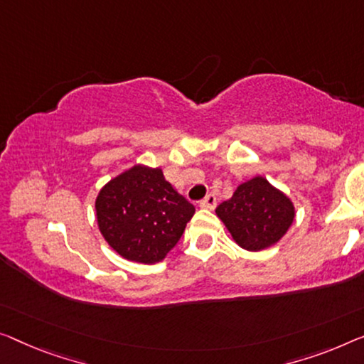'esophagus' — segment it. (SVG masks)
<instances>
[{"label": "esophagus", "instance_id": "esophagus-1", "mask_svg": "<svg viewBox=\"0 0 364 364\" xmlns=\"http://www.w3.org/2000/svg\"><path fill=\"white\" fill-rule=\"evenodd\" d=\"M215 204H217V198H215L214 193L208 194V196H205V198L199 203L200 208H204V209H214Z\"/></svg>", "mask_w": 364, "mask_h": 364}]
</instances>
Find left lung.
I'll return each instance as SVG.
<instances>
[{"label": "left lung", "mask_w": 364, "mask_h": 364, "mask_svg": "<svg viewBox=\"0 0 364 364\" xmlns=\"http://www.w3.org/2000/svg\"><path fill=\"white\" fill-rule=\"evenodd\" d=\"M215 213L238 245L250 252L274 245L294 220L291 199L263 176L240 184Z\"/></svg>", "instance_id": "8db88e82"}]
</instances>
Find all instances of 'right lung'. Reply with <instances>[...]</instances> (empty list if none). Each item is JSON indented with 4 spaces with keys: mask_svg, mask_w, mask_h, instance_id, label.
<instances>
[{
    "mask_svg": "<svg viewBox=\"0 0 364 364\" xmlns=\"http://www.w3.org/2000/svg\"><path fill=\"white\" fill-rule=\"evenodd\" d=\"M194 205L173 189L160 168L134 166L96 198L97 225L121 257L156 263L180 240Z\"/></svg>",
    "mask_w": 364,
    "mask_h": 364,
    "instance_id": "1",
    "label": "right lung"
}]
</instances>
